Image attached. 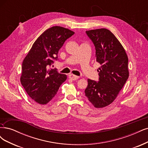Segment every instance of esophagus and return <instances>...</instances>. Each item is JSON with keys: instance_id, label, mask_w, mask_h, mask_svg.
<instances>
[{"instance_id": "esophagus-1", "label": "esophagus", "mask_w": 148, "mask_h": 148, "mask_svg": "<svg viewBox=\"0 0 148 148\" xmlns=\"http://www.w3.org/2000/svg\"><path fill=\"white\" fill-rule=\"evenodd\" d=\"M69 78H70L71 79H72V80H73V81L78 79L79 78V76H76V75H73V74H69Z\"/></svg>"}]
</instances>
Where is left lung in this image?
Here are the masks:
<instances>
[{
  "instance_id": "left-lung-1",
  "label": "left lung",
  "mask_w": 148,
  "mask_h": 148,
  "mask_svg": "<svg viewBox=\"0 0 148 148\" xmlns=\"http://www.w3.org/2000/svg\"><path fill=\"white\" fill-rule=\"evenodd\" d=\"M95 48L99 81L88 79L85 95L95 108L111 104L129 78L128 58L114 35L106 29L86 31Z\"/></svg>"
}]
</instances>
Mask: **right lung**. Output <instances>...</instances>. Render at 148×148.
I'll return each instance as SVG.
<instances>
[{"mask_svg": "<svg viewBox=\"0 0 148 148\" xmlns=\"http://www.w3.org/2000/svg\"><path fill=\"white\" fill-rule=\"evenodd\" d=\"M75 34L68 29L53 26L35 40L22 64L21 83L30 98L45 105L56 95L67 75L49 69L65 40Z\"/></svg>", "mask_w": 148, "mask_h": 148, "instance_id": "right-lung-1", "label": "right lung"}]
</instances>
